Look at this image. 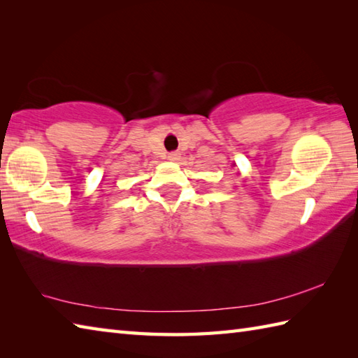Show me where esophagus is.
Returning a JSON list of instances; mask_svg holds the SVG:
<instances>
[{
  "instance_id": "esophagus-1",
  "label": "esophagus",
  "mask_w": 358,
  "mask_h": 358,
  "mask_svg": "<svg viewBox=\"0 0 358 358\" xmlns=\"http://www.w3.org/2000/svg\"><path fill=\"white\" fill-rule=\"evenodd\" d=\"M167 158L171 159V162H177V159L180 158V152H169V154H167Z\"/></svg>"
}]
</instances>
